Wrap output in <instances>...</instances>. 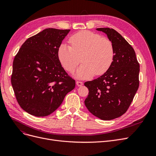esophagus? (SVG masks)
Listing matches in <instances>:
<instances>
[{"label": "esophagus", "mask_w": 156, "mask_h": 156, "mask_svg": "<svg viewBox=\"0 0 156 156\" xmlns=\"http://www.w3.org/2000/svg\"><path fill=\"white\" fill-rule=\"evenodd\" d=\"M76 84L78 87H81L83 85V82H81V81H76Z\"/></svg>", "instance_id": "obj_1"}]
</instances>
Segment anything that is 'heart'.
I'll list each match as a JSON object with an SVG mask.
<instances>
[{"mask_svg":"<svg viewBox=\"0 0 156 156\" xmlns=\"http://www.w3.org/2000/svg\"><path fill=\"white\" fill-rule=\"evenodd\" d=\"M72 47L61 44L58 51L60 62L65 69L73 72L79 64L80 57L83 62L75 76L87 79L94 74L100 75L110 68L114 60L115 52L112 42L96 33L80 31L69 39Z\"/></svg>","mask_w":156,"mask_h":156,"instance_id":"b5f03b06","label":"heart"}]
</instances>
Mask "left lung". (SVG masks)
<instances>
[{"label":"left lung","mask_w":156,"mask_h":156,"mask_svg":"<svg viewBox=\"0 0 156 156\" xmlns=\"http://www.w3.org/2000/svg\"><path fill=\"white\" fill-rule=\"evenodd\" d=\"M96 30L112 42L114 60L101 76L84 83L89 90L84 104L94 116L110 120L124 114L133 101L139 85V64L133 48L117 31L109 28Z\"/></svg>","instance_id":"8db88e82"}]
</instances>
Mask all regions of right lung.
Returning a JSON list of instances; mask_svg holds the SVG:
<instances>
[{
  "label": "right lung",
  "mask_w": 156,
  "mask_h": 156,
  "mask_svg": "<svg viewBox=\"0 0 156 156\" xmlns=\"http://www.w3.org/2000/svg\"><path fill=\"white\" fill-rule=\"evenodd\" d=\"M69 31L53 28L42 30L27 39L15 56L12 85L19 104L30 115H51L75 87L58 56Z\"/></svg>",
  "instance_id": "right-lung-1"
}]
</instances>
